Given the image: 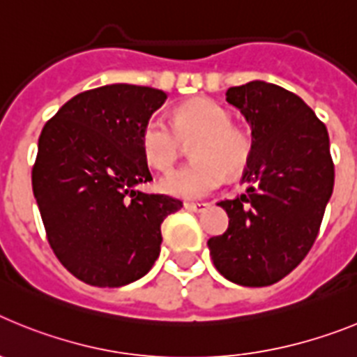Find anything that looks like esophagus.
<instances>
[{
    "label": "esophagus",
    "instance_id": "34e87169",
    "mask_svg": "<svg viewBox=\"0 0 357 357\" xmlns=\"http://www.w3.org/2000/svg\"><path fill=\"white\" fill-rule=\"evenodd\" d=\"M184 207L188 211H193V213H204L209 207V204H206V202H197V204L195 202H185Z\"/></svg>",
    "mask_w": 357,
    "mask_h": 357
}]
</instances>
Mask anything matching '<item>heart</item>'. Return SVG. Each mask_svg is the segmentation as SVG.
Listing matches in <instances>:
<instances>
[{
  "instance_id": "obj_1",
  "label": "heart",
  "mask_w": 357,
  "mask_h": 357,
  "mask_svg": "<svg viewBox=\"0 0 357 357\" xmlns=\"http://www.w3.org/2000/svg\"><path fill=\"white\" fill-rule=\"evenodd\" d=\"M182 141L195 143L197 160L164 173L162 193L184 200L206 197L223 182V172L236 175L250 157V139L232 125V114L220 103L198 98L175 110L173 125L162 116H151L141 130V150L157 169L169 168L182 150Z\"/></svg>"
}]
</instances>
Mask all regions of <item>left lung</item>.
Returning <instances> with one entry per match:
<instances>
[{
	"instance_id": "1",
	"label": "left lung",
	"mask_w": 357,
	"mask_h": 357,
	"mask_svg": "<svg viewBox=\"0 0 357 357\" xmlns=\"http://www.w3.org/2000/svg\"><path fill=\"white\" fill-rule=\"evenodd\" d=\"M227 102L250 125L248 188L218 204L229 229L207 245L225 279L261 288L295 270L317 239L334 188L329 134L302 98L275 84L230 87Z\"/></svg>"
}]
</instances>
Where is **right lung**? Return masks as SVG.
<instances>
[{
    "mask_svg": "<svg viewBox=\"0 0 357 357\" xmlns=\"http://www.w3.org/2000/svg\"><path fill=\"white\" fill-rule=\"evenodd\" d=\"M168 94L110 84L73 96L44 125L31 169L50 247L85 284L119 288L150 272L160 223L182 207L135 189L151 181L141 130Z\"/></svg>",
    "mask_w": 357,
    "mask_h": 357,
    "instance_id": "right-lung-1",
    "label": "right lung"
}]
</instances>
